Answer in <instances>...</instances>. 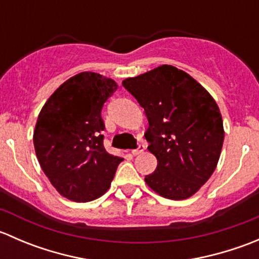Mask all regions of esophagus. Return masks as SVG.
<instances>
[{"instance_id":"esophagus-1","label":"esophagus","mask_w":259,"mask_h":259,"mask_svg":"<svg viewBox=\"0 0 259 259\" xmlns=\"http://www.w3.org/2000/svg\"><path fill=\"white\" fill-rule=\"evenodd\" d=\"M144 150H145V145L144 144H140L137 149L132 150V154H133V155H139V154H142Z\"/></svg>"}]
</instances>
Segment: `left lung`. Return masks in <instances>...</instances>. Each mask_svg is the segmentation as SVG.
<instances>
[{
    "mask_svg": "<svg viewBox=\"0 0 259 259\" xmlns=\"http://www.w3.org/2000/svg\"><path fill=\"white\" fill-rule=\"evenodd\" d=\"M122 86L148 117V150L158 160L145 177L148 187L173 200L194 195L215 170L223 146V120L213 96L171 65L127 77Z\"/></svg>",
    "mask_w": 259,
    "mask_h": 259,
    "instance_id": "obj_1",
    "label": "left lung"
}]
</instances>
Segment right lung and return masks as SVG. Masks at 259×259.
<instances>
[{"instance_id":"obj_1","label":"right lung","mask_w":259,"mask_h":259,"mask_svg":"<svg viewBox=\"0 0 259 259\" xmlns=\"http://www.w3.org/2000/svg\"><path fill=\"white\" fill-rule=\"evenodd\" d=\"M113 79L80 72L55 90L33 130L36 156L55 189L74 202H90L110 188L122 158L103 144L104 103L116 91Z\"/></svg>"}]
</instances>
